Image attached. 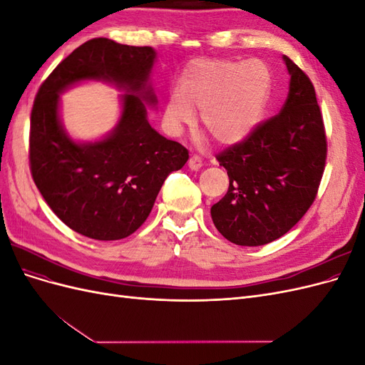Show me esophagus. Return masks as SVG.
Segmentation results:
<instances>
[{
    "label": "esophagus",
    "mask_w": 365,
    "mask_h": 365,
    "mask_svg": "<svg viewBox=\"0 0 365 365\" xmlns=\"http://www.w3.org/2000/svg\"><path fill=\"white\" fill-rule=\"evenodd\" d=\"M189 168H190L192 170H200V169L202 168V158L197 157V155L190 157V160H189Z\"/></svg>",
    "instance_id": "obj_1"
}]
</instances>
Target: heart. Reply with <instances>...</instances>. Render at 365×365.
Segmentation results:
<instances>
[{
  "instance_id": "1",
  "label": "heart",
  "mask_w": 365,
  "mask_h": 365,
  "mask_svg": "<svg viewBox=\"0 0 365 365\" xmlns=\"http://www.w3.org/2000/svg\"><path fill=\"white\" fill-rule=\"evenodd\" d=\"M271 71L262 61L197 59L165 98L164 125L172 135L200 123L219 145H233L256 129L269 102Z\"/></svg>"
}]
</instances>
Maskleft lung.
<instances>
[{"instance_id": "8db88e82", "label": "left lung", "mask_w": 365, "mask_h": 365, "mask_svg": "<svg viewBox=\"0 0 365 365\" xmlns=\"http://www.w3.org/2000/svg\"><path fill=\"white\" fill-rule=\"evenodd\" d=\"M283 59L291 83L282 111L216 155L230 185L212 207V219L220 235L242 247L267 245L288 233L315 201L326 168L315 88L297 63Z\"/></svg>"}]
</instances>
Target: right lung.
<instances>
[{
    "instance_id": "1",
    "label": "right lung",
    "mask_w": 365,
    "mask_h": 365,
    "mask_svg": "<svg viewBox=\"0 0 365 365\" xmlns=\"http://www.w3.org/2000/svg\"><path fill=\"white\" fill-rule=\"evenodd\" d=\"M155 61L150 47L94 38L68 54L39 86L30 115L29 163L38 190L62 222L96 240L128 237L148 219L169 173L180 170L189 150L152 129L138 96L126 94L111 135L76 145L58 118L59 93L83 79H105L129 90H146Z\"/></svg>"
}]
</instances>
